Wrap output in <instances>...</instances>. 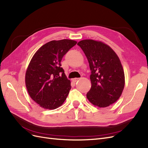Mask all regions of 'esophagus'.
I'll return each instance as SVG.
<instances>
[{
	"label": "esophagus",
	"mask_w": 148,
	"mask_h": 148,
	"mask_svg": "<svg viewBox=\"0 0 148 148\" xmlns=\"http://www.w3.org/2000/svg\"><path fill=\"white\" fill-rule=\"evenodd\" d=\"M79 79V78H73V79H72V81L73 82H77V81H78Z\"/></svg>",
	"instance_id": "34e87169"
}]
</instances>
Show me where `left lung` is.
Wrapping results in <instances>:
<instances>
[{"label":"left lung","mask_w":148,"mask_h":148,"mask_svg":"<svg viewBox=\"0 0 148 148\" xmlns=\"http://www.w3.org/2000/svg\"><path fill=\"white\" fill-rule=\"evenodd\" d=\"M86 56L91 70V88L86 94L89 101L106 107L117 101L125 86V75L119 57L108 45L84 39L78 42Z\"/></svg>","instance_id":"1"}]
</instances>
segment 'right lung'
I'll return each mask as SVG.
<instances>
[{
	"mask_svg": "<svg viewBox=\"0 0 148 148\" xmlns=\"http://www.w3.org/2000/svg\"><path fill=\"white\" fill-rule=\"evenodd\" d=\"M73 40L51 41L34 53L26 70V86L29 95L40 107L55 109L63 104L71 88L61 67V60L77 44Z\"/></svg>",
	"mask_w": 148,
	"mask_h": 148,
	"instance_id": "add662e5",
	"label": "right lung"
}]
</instances>
